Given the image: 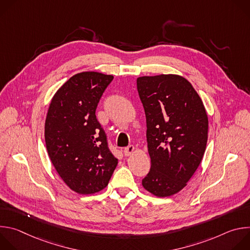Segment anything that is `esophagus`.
<instances>
[{"label": "esophagus", "mask_w": 250, "mask_h": 250, "mask_svg": "<svg viewBox=\"0 0 250 250\" xmlns=\"http://www.w3.org/2000/svg\"><path fill=\"white\" fill-rule=\"evenodd\" d=\"M134 151V146H128L127 147H125L124 149V154L125 156H129L131 155V153Z\"/></svg>", "instance_id": "1"}]
</instances>
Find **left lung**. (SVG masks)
<instances>
[{"label":"left lung","mask_w":250,"mask_h":250,"mask_svg":"<svg viewBox=\"0 0 250 250\" xmlns=\"http://www.w3.org/2000/svg\"><path fill=\"white\" fill-rule=\"evenodd\" d=\"M146 117L151 167L142 186L157 197L181 191L204 156L208 121L191 83L178 75L144 76L136 80Z\"/></svg>","instance_id":"obj_1"}]
</instances>
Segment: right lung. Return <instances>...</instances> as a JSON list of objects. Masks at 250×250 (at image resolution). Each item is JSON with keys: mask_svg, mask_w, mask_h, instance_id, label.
<instances>
[{"mask_svg": "<svg viewBox=\"0 0 250 250\" xmlns=\"http://www.w3.org/2000/svg\"><path fill=\"white\" fill-rule=\"evenodd\" d=\"M114 76L82 72L55 93L45 120L49 158L65 184L82 194L100 192L118 165L96 118L98 103Z\"/></svg>", "mask_w": 250, "mask_h": 250, "instance_id": "right-lung-1", "label": "right lung"}]
</instances>
